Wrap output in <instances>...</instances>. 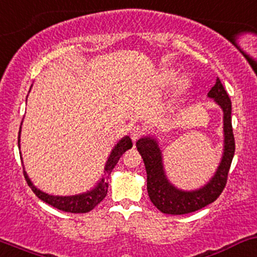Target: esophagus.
<instances>
[{"label":"esophagus","mask_w":257,"mask_h":257,"mask_svg":"<svg viewBox=\"0 0 257 257\" xmlns=\"http://www.w3.org/2000/svg\"><path fill=\"white\" fill-rule=\"evenodd\" d=\"M144 132H145L144 126L139 125V124H137V125H133L131 128V137H132V139H133L134 142H135V140H138L144 134Z\"/></svg>","instance_id":"esophagus-1"}]
</instances>
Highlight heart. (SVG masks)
Returning <instances> with one entry per match:
<instances>
[{
	"instance_id": "b5f03b06",
	"label": "heart",
	"mask_w": 257,
	"mask_h": 257,
	"mask_svg": "<svg viewBox=\"0 0 257 257\" xmlns=\"http://www.w3.org/2000/svg\"><path fill=\"white\" fill-rule=\"evenodd\" d=\"M187 85H188V81L185 80V79H184V80H182V81H180V83H179V86H182V87H185Z\"/></svg>"
}]
</instances>
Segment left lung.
I'll return each instance as SVG.
<instances>
[{"label": "left lung", "instance_id": "left-lung-1", "mask_svg": "<svg viewBox=\"0 0 257 257\" xmlns=\"http://www.w3.org/2000/svg\"><path fill=\"white\" fill-rule=\"evenodd\" d=\"M207 96L213 98L223 111L224 146L222 160L216 173L202 188L187 191L174 187L166 177L162 151L160 150L156 139L146 137L137 142L138 151L145 163L148 193L151 202L161 212L167 215H185L207 206L221 195L227 183L228 172L235 151L232 128V102L218 78L212 89L208 91Z\"/></svg>", "mask_w": 257, "mask_h": 257}]
</instances>
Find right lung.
<instances>
[{
	"instance_id": "obj_1",
	"label": "right lung",
	"mask_w": 257,
	"mask_h": 257,
	"mask_svg": "<svg viewBox=\"0 0 257 257\" xmlns=\"http://www.w3.org/2000/svg\"><path fill=\"white\" fill-rule=\"evenodd\" d=\"M23 123V122H22ZM21 128H19V135H18V148L21 149ZM133 143H132L131 138L124 137L119 142L117 143V145L114 146L113 150L109 154L108 159L105 165V176L102 177L97 182V184L95 185V188H92L91 190H87L86 193L78 194V195H70V196H55V195H49V194L44 193L40 189H38L35 185L33 184L32 180L28 177L27 172L24 171V177L27 180L28 185L32 188V190L35 193V195L39 199L42 200L46 204L51 205V206L58 208V210L64 211V212H72V213H85L91 211L95 206H97L107 195V189H108V179L109 174H111L112 170L114 168V166L117 165V162L119 161L120 156L129 149H132ZM21 154V152H19Z\"/></svg>"
}]
</instances>
